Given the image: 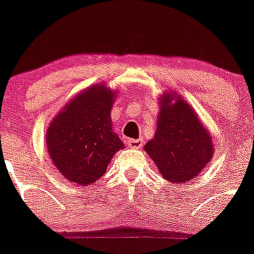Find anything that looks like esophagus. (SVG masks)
Segmentation results:
<instances>
[{"mask_svg":"<svg viewBox=\"0 0 254 254\" xmlns=\"http://www.w3.org/2000/svg\"><path fill=\"white\" fill-rule=\"evenodd\" d=\"M127 143V145H129L130 148H134V149H139V148L143 147L144 141L141 140V139H129Z\"/></svg>","mask_w":254,"mask_h":254,"instance_id":"esophagus-1","label":"esophagus"}]
</instances>
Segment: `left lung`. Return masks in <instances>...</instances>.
Segmentation results:
<instances>
[{"label":"left lung","instance_id":"1","mask_svg":"<svg viewBox=\"0 0 254 254\" xmlns=\"http://www.w3.org/2000/svg\"><path fill=\"white\" fill-rule=\"evenodd\" d=\"M144 150L164 180L184 185L211 161L214 144L193 107L170 90L159 97L157 129Z\"/></svg>","mask_w":254,"mask_h":254}]
</instances>
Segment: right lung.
<instances>
[{
    "label": "right lung",
    "instance_id": "1",
    "mask_svg": "<svg viewBox=\"0 0 254 254\" xmlns=\"http://www.w3.org/2000/svg\"><path fill=\"white\" fill-rule=\"evenodd\" d=\"M118 91L96 83L77 93L48 125L47 149L68 181L87 186L105 175L124 143L113 130L111 109Z\"/></svg>",
    "mask_w": 254,
    "mask_h": 254
}]
</instances>
